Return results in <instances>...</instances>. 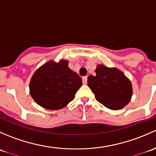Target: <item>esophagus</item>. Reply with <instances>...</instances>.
I'll list each match as a JSON object with an SVG mask.
<instances>
[{"label": "esophagus", "instance_id": "esophagus-1", "mask_svg": "<svg viewBox=\"0 0 156 156\" xmlns=\"http://www.w3.org/2000/svg\"><path fill=\"white\" fill-rule=\"evenodd\" d=\"M82 82H83V84H87V76L83 77V78H82Z\"/></svg>", "mask_w": 156, "mask_h": 156}]
</instances>
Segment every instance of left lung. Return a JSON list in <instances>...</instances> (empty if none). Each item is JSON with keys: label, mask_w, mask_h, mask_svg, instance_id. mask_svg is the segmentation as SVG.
I'll return each mask as SVG.
<instances>
[{"label": "left lung", "mask_w": 156, "mask_h": 156, "mask_svg": "<svg viewBox=\"0 0 156 156\" xmlns=\"http://www.w3.org/2000/svg\"><path fill=\"white\" fill-rule=\"evenodd\" d=\"M87 85L95 95L96 100L110 109L123 108L131 98V83L115 68L97 66L95 76H88Z\"/></svg>", "instance_id": "8db88e82"}]
</instances>
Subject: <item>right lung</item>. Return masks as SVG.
<instances>
[{"label": "right lung", "mask_w": 156, "mask_h": 156, "mask_svg": "<svg viewBox=\"0 0 156 156\" xmlns=\"http://www.w3.org/2000/svg\"><path fill=\"white\" fill-rule=\"evenodd\" d=\"M81 85V78L69 68L68 61H49L33 75L30 94L42 107L56 110L72 101Z\"/></svg>", "instance_id": "1"}]
</instances>
